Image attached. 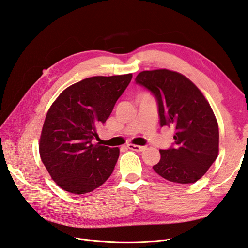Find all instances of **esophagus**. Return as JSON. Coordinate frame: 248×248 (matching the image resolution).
I'll use <instances>...</instances> for the list:
<instances>
[{"label":"esophagus","instance_id":"obj_1","mask_svg":"<svg viewBox=\"0 0 248 248\" xmlns=\"http://www.w3.org/2000/svg\"><path fill=\"white\" fill-rule=\"evenodd\" d=\"M127 148L132 150V151H137V152H142L147 149L146 146H138V145H132V144L127 145Z\"/></svg>","mask_w":248,"mask_h":248}]
</instances>
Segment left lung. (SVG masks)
Masks as SVG:
<instances>
[{"mask_svg":"<svg viewBox=\"0 0 248 248\" xmlns=\"http://www.w3.org/2000/svg\"><path fill=\"white\" fill-rule=\"evenodd\" d=\"M136 82L155 97L160 126L175 128L174 144L160 150L153 170L170 182H197L218 155V125L209 102L192 81L175 71H141Z\"/></svg>","mask_w":248,"mask_h":248,"instance_id":"obj_1","label":"left lung"}]
</instances>
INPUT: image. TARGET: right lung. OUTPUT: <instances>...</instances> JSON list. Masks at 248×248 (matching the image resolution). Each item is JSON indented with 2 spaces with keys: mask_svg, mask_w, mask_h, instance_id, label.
<instances>
[{
  "mask_svg": "<svg viewBox=\"0 0 248 248\" xmlns=\"http://www.w3.org/2000/svg\"><path fill=\"white\" fill-rule=\"evenodd\" d=\"M132 74L93 77L65 89L47 111L40 137L41 160L62 189L93 191L111 175L119 148L94 144Z\"/></svg>",
  "mask_w": 248,
  "mask_h": 248,
  "instance_id": "1",
  "label": "right lung"
}]
</instances>
